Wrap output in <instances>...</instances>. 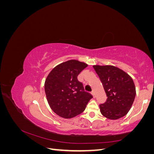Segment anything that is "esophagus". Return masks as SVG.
I'll return each mask as SVG.
<instances>
[{"instance_id":"esophagus-1","label":"esophagus","mask_w":154,"mask_h":154,"mask_svg":"<svg viewBox=\"0 0 154 154\" xmlns=\"http://www.w3.org/2000/svg\"><path fill=\"white\" fill-rule=\"evenodd\" d=\"M91 94H92V95L93 96V97H95V93H94V91H92V92H91Z\"/></svg>"}]
</instances>
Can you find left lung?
I'll use <instances>...</instances> for the list:
<instances>
[{"label": "left lung", "mask_w": 154, "mask_h": 154, "mask_svg": "<svg viewBox=\"0 0 154 154\" xmlns=\"http://www.w3.org/2000/svg\"><path fill=\"white\" fill-rule=\"evenodd\" d=\"M106 94V101L100 105L104 117L115 120L123 118L131 109L136 91L132 78L113 66H93Z\"/></svg>", "instance_id": "obj_1"}]
</instances>
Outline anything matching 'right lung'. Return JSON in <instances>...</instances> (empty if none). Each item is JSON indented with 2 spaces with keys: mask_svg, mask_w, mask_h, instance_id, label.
<instances>
[{
  "mask_svg": "<svg viewBox=\"0 0 154 154\" xmlns=\"http://www.w3.org/2000/svg\"><path fill=\"white\" fill-rule=\"evenodd\" d=\"M87 66L84 62L70 60L54 67L45 79L44 88L48 102L60 117L71 119L80 114L92 98L77 78Z\"/></svg>",
  "mask_w": 154,
  "mask_h": 154,
  "instance_id": "add662e5",
  "label": "right lung"
}]
</instances>
